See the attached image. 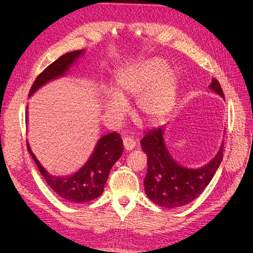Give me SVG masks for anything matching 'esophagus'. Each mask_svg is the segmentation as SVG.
I'll use <instances>...</instances> for the list:
<instances>
[{"mask_svg": "<svg viewBox=\"0 0 253 253\" xmlns=\"http://www.w3.org/2000/svg\"><path fill=\"white\" fill-rule=\"evenodd\" d=\"M124 145H125V149L126 151H131L135 148L136 141L132 138V137L126 136V137H124Z\"/></svg>", "mask_w": 253, "mask_h": 253, "instance_id": "1", "label": "esophagus"}]
</instances>
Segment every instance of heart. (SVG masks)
I'll use <instances>...</instances> for the list:
<instances>
[{
	"instance_id": "1",
	"label": "heart",
	"mask_w": 253,
	"mask_h": 253,
	"mask_svg": "<svg viewBox=\"0 0 253 253\" xmlns=\"http://www.w3.org/2000/svg\"><path fill=\"white\" fill-rule=\"evenodd\" d=\"M176 93L177 79L174 72L166 67L163 60L151 59L116 75L114 90H104V106L110 113H120L126 108L125 100L136 98L139 118L156 126L173 110Z\"/></svg>"
}]
</instances>
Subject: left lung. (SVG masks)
Instances as JSON below:
<instances>
[{
    "label": "left lung",
    "instance_id": "obj_1",
    "mask_svg": "<svg viewBox=\"0 0 253 253\" xmlns=\"http://www.w3.org/2000/svg\"><path fill=\"white\" fill-rule=\"evenodd\" d=\"M210 88L225 98L217 79H212ZM163 133V127H154L140 141L142 151L148 155L144 189L153 203L165 208H178L193 202L209 185L223 160L224 144H221L217 155L208 165L200 169H188L170 156Z\"/></svg>",
    "mask_w": 253,
    "mask_h": 253
}]
</instances>
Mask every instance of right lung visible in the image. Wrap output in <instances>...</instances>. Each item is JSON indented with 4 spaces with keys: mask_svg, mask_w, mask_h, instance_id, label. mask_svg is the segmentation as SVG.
I'll return each instance as SVG.
<instances>
[{
    "mask_svg": "<svg viewBox=\"0 0 253 253\" xmlns=\"http://www.w3.org/2000/svg\"><path fill=\"white\" fill-rule=\"evenodd\" d=\"M82 52L83 50L67 52L48 65L36 78L32 87H30L29 96L33 95L43 84L59 77V76L64 75L68 67L75 62V60ZM27 150L30 155L33 156L38 169H39L44 179L46 180L47 185L60 197L73 203H86L95 200L103 193L104 185L108 180L110 171L124 152V142H122L121 136L116 132L103 136L98 141L93 155L89 157L88 162L78 172L71 176H66V177H57V176L49 175L38 162V159L29 148L28 142Z\"/></svg>",
    "mask_w": 253,
    "mask_h": 253,
    "instance_id": "1",
    "label": "right lung"
}]
</instances>
